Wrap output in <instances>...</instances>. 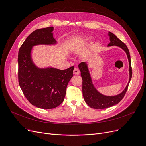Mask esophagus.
<instances>
[{
  "label": "esophagus",
  "mask_w": 146,
  "mask_h": 146,
  "mask_svg": "<svg viewBox=\"0 0 146 146\" xmlns=\"http://www.w3.org/2000/svg\"><path fill=\"white\" fill-rule=\"evenodd\" d=\"M80 74V70L78 68H75L74 70V74L78 75Z\"/></svg>",
  "instance_id": "1"
}]
</instances>
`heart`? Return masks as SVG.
I'll list each match as a JSON object with an SVG mask.
<instances>
[{"mask_svg":"<svg viewBox=\"0 0 146 146\" xmlns=\"http://www.w3.org/2000/svg\"><path fill=\"white\" fill-rule=\"evenodd\" d=\"M91 39H92L91 36H87V37H85L84 38H82L81 39H79L78 40H76V41L75 42V46L78 47L83 44H87L88 42H89L91 40ZM97 46H98L97 43H95V44H94L92 45V46H91V49H92V50L96 49L97 48Z\"/></svg>","mask_w":146,"mask_h":146,"instance_id":"b5f03b06","label":"heart"}]
</instances>
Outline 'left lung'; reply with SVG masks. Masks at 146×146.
<instances>
[{
	"instance_id": "obj_1",
	"label": "left lung",
	"mask_w": 146,
	"mask_h": 146,
	"mask_svg": "<svg viewBox=\"0 0 146 146\" xmlns=\"http://www.w3.org/2000/svg\"><path fill=\"white\" fill-rule=\"evenodd\" d=\"M110 42L107 46H117L123 49L127 54L129 62L130 78L126 87L122 92L114 96H107L98 92L94 86L91 77L88 70L87 64L85 62L80 63L78 65L81 71V76L82 78V94L85 102L91 108L95 109H105L117 104L124 98L132 77V68L131 58L129 50L126 45L119 40L114 33L108 32Z\"/></svg>"
}]
</instances>
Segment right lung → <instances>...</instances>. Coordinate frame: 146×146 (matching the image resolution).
<instances>
[{"instance_id": "right-lung-1", "label": "right lung", "mask_w": 146, "mask_h": 146, "mask_svg": "<svg viewBox=\"0 0 146 146\" xmlns=\"http://www.w3.org/2000/svg\"><path fill=\"white\" fill-rule=\"evenodd\" d=\"M54 27L34 31L26 39L18 53V80L20 87L30 103L42 109H52L63 102L67 85L73 76L74 66L61 70L40 68L33 63L32 49L39 45H55Z\"/></svg>"}]
</instances>
